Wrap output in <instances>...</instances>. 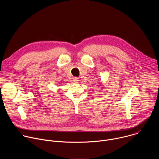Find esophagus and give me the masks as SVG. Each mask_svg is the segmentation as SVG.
Listing matches in <instances>:
<instances>
[{"label": "esophagus", "mask_w": 159, "mask_h": 159, "mask_svg": "<svg viewBox=\"0 0 159 159\" xmlns=\"http://www.w3.org/2000/svg\"><path fill=\"white\" fill-rule=\"evenodd\" d=\"M79 81V79H78L77 77H74V78H73V82H75V83H78Z\"/></svg>", "instance_id": "1"}]
</instances>
